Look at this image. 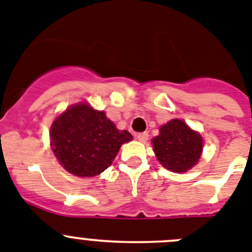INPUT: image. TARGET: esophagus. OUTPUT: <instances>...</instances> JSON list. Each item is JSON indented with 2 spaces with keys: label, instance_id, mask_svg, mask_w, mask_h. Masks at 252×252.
Listing matches in <instances>:
<instances>
[{
  "label": "esophagus",
  "instance_id": "1",
  "mask_svg": "<svg viewBox=\"0 0 252 252\" xmlns=\"http://www.w3.org/2000/svg\"><path fill=\"white\" fill-rule=\"evenodd\" d=\"M136 138L138 139L139 142H146L149 139V133L143 132V133H137Z\"/></svg>",
  "mask_w": 252,
  "mask_h": 252
}]
</instances>
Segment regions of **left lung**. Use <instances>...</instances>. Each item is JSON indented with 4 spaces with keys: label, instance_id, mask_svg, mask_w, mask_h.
<instances>
[{
    "label": "left lung",
    "instance_id": "1",
    "mask_svg": "<svg viewBox=\"0 0 252 252\" xmlns=\"http://www.w3.org/2000/svg\"><path fill=\"white\" fill-rule=\"evenodd\" d=\"M152 143L161 165L175 173L189 170L202 152L201 136L179 119H173L162 126L160 134L152 139Z\"/></svg>",
    "mask_w": 252,
    "mask_h": 252
}]
</instances>
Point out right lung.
<instances>
[{
    "mask_svg": "<svg viewBox=\"0 0 252 252\" xmlns=\"http://www.w3.org/2000/svg\"><path fill=\"white\" fill-rule=\"evenodd\" d=\"M51 146L59 162L77 177H94L111 165L123 143L133 138L116 129L103 111L87 103L69 107L51 126Z\"/></svg>",
    "mask_w": 252,
    "mask_h": 252,
    "instance_id": "add662e5",
    "label": "right lung"
}]
</instances>
